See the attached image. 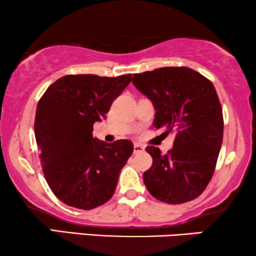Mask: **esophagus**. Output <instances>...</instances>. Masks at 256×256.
<instances>
[{
  "label": "esophagus",
  "instance_id": "34e87169",
  "mask_svg": "<svg viewBox=\"0 0 256 256\" xmlns=\"http://www.w3.org/2000/svg\"><path fill=\"white\" fill-rule=\"evenodd\" d=\"M143 150H144V146L138 144V143H135V144H134V154H140V152H142Z\"/></svg>",
  "mask_w": 256,
  "mask_h": 256
}]
</instances>
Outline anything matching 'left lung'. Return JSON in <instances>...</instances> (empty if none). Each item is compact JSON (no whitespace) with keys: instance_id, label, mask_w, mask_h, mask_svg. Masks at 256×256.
<instances>
[{"instance_id":"obj_1","label":"left lung","mask_w":256,"mask_h":256,"mask_svg":"<svg viewBox=\"0 0 256 256\" xmlns=\"http://www.w3.org/2000/svg\"><path fill=\"white\" fill-rule=\"evenodd\" d=\"M132 84L152 101L154 127L176 135L166 155L154 146L146 148L152 157L143 174L146 188L166 204L194 200L211 180L222 143V110L214 86L184 66L136 73Z\"/></svg>"}]
</instances>
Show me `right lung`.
I'll return each mask as SVG.
<instances>
[{"instance_id": "obj_1", "label": "right lung", "mask_w": 256, "mask_h": 256, "mask_svg": "<svg viewBox=\"0 0 256 256\" xmlns=\"http://www.w3.org/2000/svg\"><path fill=\"white\" fill-rule=\"evenodd\" d=\"M132 74H68L48 86L37 104L34 136L45 180L56 197L92 210L113 197L118 174L134 150L128 140L93 138L94 122L106 118Z\"/></svg>"}]
</instances>
